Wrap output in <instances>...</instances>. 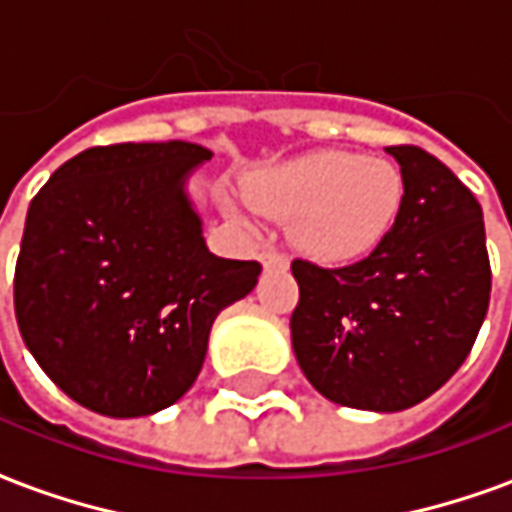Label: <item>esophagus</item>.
<instances>
[{"label":"esophagus","mask_w":512,"mask_h":512,"mask_svg":"<svg viewBox=\"0 0 512 512\" xmlns=\"http://www.w3.org/2000/svg\"><path fill=\"white\" fill-rule=\"evenodd\" d=\"M262 264L270 270V267H287V256L276 248H264L262 250Z\"/></svg>","instance_id":"esophagus-1"}]
</instances>
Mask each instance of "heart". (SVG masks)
Masks as SVG:
<instances>
[{
  "instance_id": "heart-1",
  "label": "heart",
  "mask_w": 512,
  "mask_h": 512,
  "mask_svg": "<svg viewBox=\"0 0 512 512\" xmlns=\"http://www.w3.org/2000/svg\"><path fill=\"white\" fill-rule=\"evenodd\" d=\"M245 197L267 217H290L292 242L317 262L348 264L382 242L404 200V181L390 161L345 150H317L256 172ZM236 220L248 209L225 203Z\"/></svg>"
}]
</instances>
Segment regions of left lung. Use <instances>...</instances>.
<instances>
[{"instance_id":"left-lung-1","label":"left lung","mask_w":512,"mask_h":512,"mask_svg":"<svg viewBox=\"0 0 512 512\" xmlns=\"http://www.w3.org/2000/svg\"><path fill=\"white\" fill-rule=\"evenodd\" d=\"M404 200L376 250L345 267L292 262V348L320 396L354 410L421 404L463 365L491 301L482 206L421 147H387Z\"/></svg>"}]
</instances>
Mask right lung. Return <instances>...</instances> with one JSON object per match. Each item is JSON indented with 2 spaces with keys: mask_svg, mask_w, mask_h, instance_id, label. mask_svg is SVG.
I'll return each instance as SVG.
<instances>
[{
  "mask_svg": "<svg viewBox=\"0 0 512 512\" xmlns=\"http://www.w3.org/2000/svg\"><path fill=\"white\" fill-rule=\"evenodd\" d=\"M192 142L88 147L33 197L13 303L24 343L63 393L108 418L175 404L203 368L209 331L245 298L259 262L206 248L186 178Z\"/></svg>",
  "mask_w": 512,
  "mask_h": 512,
  "instance_id": "1",
  "label": "right lung"
}]
</instances>
